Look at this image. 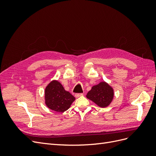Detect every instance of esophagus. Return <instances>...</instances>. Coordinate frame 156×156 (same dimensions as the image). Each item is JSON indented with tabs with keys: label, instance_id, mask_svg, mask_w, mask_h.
Here are the masks:
<instances>
[{
	"label": "esophagus",
	"instance_id": "34e87169",
	"mask_svg": "<svg viewBox=\"0 0 156 156\" xmlns=\"http://www.w3.org/2000/svg\"><path fill=\"white\" fill-rule=\"evenodd\" d=\"M83 95V93H77V94H75V98H79L80 96H82Z\"/></svg>",
	"mask_w": 156,
	"mask_h": 156
}]
</instances>
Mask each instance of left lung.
I'll return each instance as SVG.
<instances>
[{
    "label": "left lung",
    "instance_id": "obj_1",
    "mask_svg": "<svg viewBox=\"0 0 156 156\" xmlns=\"http://www.w3.org/2000/svg\"><path fill=\"white\" fill-rule=\"evenodd\" d=\"M114 97V90L112 88L105 82H101L97 85L92 87L87 98L101 107L109 105Z\"/></svg>",
    "mask_w": 156,
    "mask_h": 156
}]
</instances>
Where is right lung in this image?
Returning a JSON list of instances; mask_svg holds the SVG:
<instances>
[{
  "instance_id": "add662e5",
  "label": "right lung",
  "mask_w": 156,
  "mask_h": 156,
  "mask_svg": "<svg viewBox=\"0 0 156 156\" xmlns=\"http://www.w3.org/2000/svg\"><path fill=\"white\" fill-rule=\"evenodd\" d=\"M75 98L66 91L58 81H51L45 90V104L50 109L62 112L70 107Z\"/></svg>"
}]
</instances>
